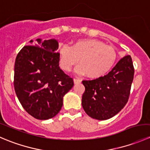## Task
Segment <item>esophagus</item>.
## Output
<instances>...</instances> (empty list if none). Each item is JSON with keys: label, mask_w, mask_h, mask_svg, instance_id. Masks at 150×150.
<instances>
[{"label": "esophagus", "mask_w": 150, "mask_h": 150, "mask_svg": "<svg viewBox=\"0 0 150 150\" xmlns=\"http://www.w3.org/2000/svg\"><path fill=\"white\" fill-rule=\"evenodd\" d=\"M73 81H74V83H75V84H79V83H81V80L76 79V78H74Z\"/></svg>", "instance_id": "34e87169"}]
</instances>
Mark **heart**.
I'll list each match as a JSON object with an SVG mask.
<instances>
[{
  "instance_id": "b5f03b06",
  "label": "heart",
  "mask_w": 150,
  "mask_h": 150,
  "mask_svg": "<svg viewBox=\"0 0 150 150\" xmlns=\"http://www.w3.org/2000/svg\"><path fill=\"white\" fill-rule=\"evenodd\" d=\"M60 66L64 70H70L78 62L76 72L95 79L108 73L115 64L117 53L113 47L107 46L95 39H81L72 46H64L59 50Z\"/></svg>"
}]
</instances>
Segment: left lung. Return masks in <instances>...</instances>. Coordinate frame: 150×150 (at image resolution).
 Wrapping results in <instances>:
<instances>
[{"instance_id":"1","label":"left lung","mask_w":150,"mask_h":150,"mask_svg":"<svg viewBox=\"0 0 150 150\" xmlns=\"http://www.w3.org/2000/svg\"><path fill=\"white\" fill-rule=\"evenodd\" d=\"M134 75L132 59L128 55L104 77L83 81L85 92L82 106L86 114L99 120L117 115L128 102Z\"/></svg>"}]
</instances>
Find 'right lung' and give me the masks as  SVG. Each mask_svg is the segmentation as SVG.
<instances>
[{
  "mask_svg": "<svg viewBox=\"0 0 150 150\" xmlns=\"http://www.w3.org/2000/svg\"><path fill=\"white\" fill-rule=\"evenodd\" d=\"M17 54L14 65L15 92L25 111L38 120L57 115L73 80L59 66V43L55 39L30 41Z\"/></svg>",
  "mask_w": 150,
  "mask_h": 150,
  "instance_id": "obj_1",
  "label": "right lung"
}]
</instances>
